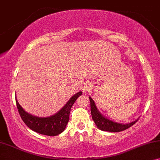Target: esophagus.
Masks as SVG:
<instances>
[{"instance_id":"esophagus-1","label":"esophagus","mask_w":160,"mask_h":160,"mask_svg":"<svg viewBox=\"0 0 160 160\" xmlns=\"http://www.w3.org/2000/svg\"><path fill=\"white\" fill-rule=\"evenodd\" d=\"M82 90L83 93H88V92L91 90V85H90L89 83H88V82H87V83H85V84L83 85Z\"/></svg>"}]
</instances>
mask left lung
<instances>
[{
  "mask_svg": "<svg viewBox=\"0 0 160 160\" xmlns=\"http://www.w3.org/2000/svg\"><path fill=\"white\" fill-rule=\"evenodd\" d=\"M90 102H91V112L92 119H93L95 124L97 126L98 129L103 130V131H108V132H120L122 130H125L132 125H133L138 119L136 120L131 122L130 123H127V124H122V123H118L114 121L110 120L104 116H103L101 112L98 111L97 107H96V103L92 99V98L89 97Z\"/></svg>",
  "mask_w": 160,
  "mask_h": 160,
  "instance_id": "1",
  "label": "left lung"
}]
</instances>
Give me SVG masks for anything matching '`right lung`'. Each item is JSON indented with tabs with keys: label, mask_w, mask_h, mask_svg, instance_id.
Segmentation results:
<instances>
[{
	"label": "right lung",
	"mask_w": 160,
	"mask_h": 160,
	"mask_svg": "<svg viewBox=\"0 0 160 160\" xmlns=\"http://www.w3.org/2000/svg\"><path fill=\"white\" fill-rule=\"evenodd\" d=\"M80 91L72 96L64 107L57 113L48 118H39L28 113L24 111L16 97L17 109L20 117L28 128L38 133L48 136H55L64 131L69 120V113L74 103L80 96L82 95Z\"/></svg>",
	"instance_id": "1"
}]
</instances>
